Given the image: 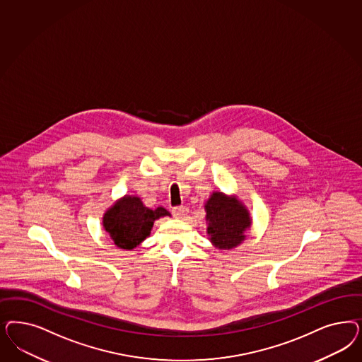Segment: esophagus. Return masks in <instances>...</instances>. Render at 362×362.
Returning a JSON list of instances; mask_svg holds the SVG:
<instances>
[{
	"instance_id": "34e87169",
	"label": "esophagus",
	"mask_w": 362,
	"mask_h": 362,
	"mask_svg": "<svg viewBox=\"0 0 362 362\" xmlns=\"http://www.w3.org/2000/svg\"><path fill=\"white\" fill-rule=\"evenodd\" d=\"M189 213V209L187 206H177L173 209V216L175 218H180V220H184Z\"/></svg>"
}]
</instances>
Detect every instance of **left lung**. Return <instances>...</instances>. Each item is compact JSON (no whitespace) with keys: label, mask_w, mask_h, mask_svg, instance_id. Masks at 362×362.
<instances>
[{"label":"left lung","mask_w":362,"mask_h":362,"mask_svg":"<svg viewBox=\"0 0 362 362\" xmlns=\"http://www.w3.org/2000/svg\"><path fill=\"white\" fill-rule=\"evenodd\" d=\"M205 210L210 243L216 247L229 250L245 240L252 218L240 199L222 192H213L205 204Z\"/></svg>","instance_id":"obj_1"}]
</instances>
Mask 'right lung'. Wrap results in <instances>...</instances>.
<instances>
[{"mask_svg":"<svg viewBox=\"0 0 362 362\" xmlns=\"http://www.w3.org/2000/svg\"><path fill=\"white\" fill-rule=\"evenodd\" d=\"M165 216L170 213L163 206L149 209L140 197L125 196L104 213L103 226L115 245L132 250L151 234L154 221Z\"/></svg>","mask_w":362,"mask_h":362,"instance_id":"1","label":"right lung"}]
</instances>
